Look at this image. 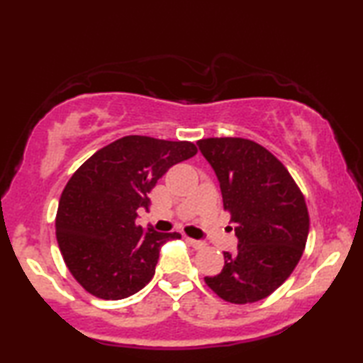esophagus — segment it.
I'll return each mask as SVG.
<instances>
[{
	"mask_svg": "<svg viewBox=\"0 0 363 363\" xmlns=\"http://www.w3.org/2000/svg\"><path fill=\"white\" fill-rule=\"evenodd\" d=\"M187 242L192 245V247L195 248V250H201V248H205V242H200V240H195V238H187Z\"/></svg>",
	"mask_w": 363,
	"mask_h": 363,
	"instance_id": "obj_1",
	"label": "esophagus"
}]
</instances>
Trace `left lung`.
Listing matches in <instances>:
<instances>
[{"instance_id":"left-lung-1","label":"left lung","mask_w":363,"mask_h":363,"mask_svg":"<svg viewBox=\"0 0 363 363\" xmlns=\"http://www.w3.org/2000/svg\"><path fill=\"white\" fill-rule=\"evenodd\" d=\"M196 144L218 176L238 238L237 251H224L223 270L205 281L229 303H256L277 290L303 256L309 233L304 195L280 160L255 140Z\"/></svg>"}]
</instances>
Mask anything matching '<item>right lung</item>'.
<instances>
[{
    "label": "right lung",
    "mask_w": 363,
    "mask_h": 363,
    "mask_svg": "<svg viewBox=\"0 0 363 363\" xmlns=\"http://www.w3.org/2000/svg\"><path fill=\"white\" fill-rule=\"evenodd\" d=\"M196 153L187 140L125 136L102 147L67 182L56 237L70 274L101 299H123L149 284L163 243L181 233L144 232L138 210L173 164Z\"/></svg>",
    "instance_id": "add662e5"
}]
</instances>
